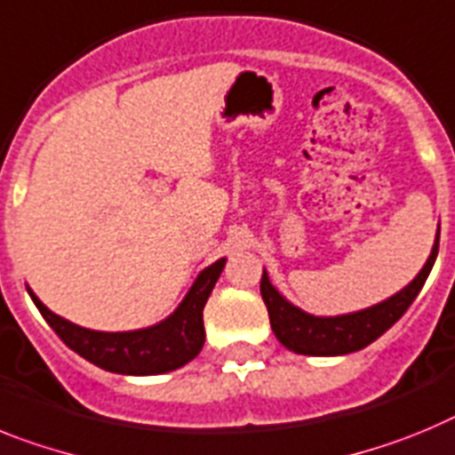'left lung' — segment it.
Returning <instances> with one entry per match:
<instances>
[{
  "label": "left lung",
  "mask_w": 455,
  "mask_h": 455,
  "mask_svg": "<svg viewBox=\"0 0 455 455\" xmlns=\"http://www.w3.org/2000/svg\"><path fill=\"white\" fill-rule=\"evenodd\" d=\"M440 250V227H437L435 243L430 250L428 260L419 270L412 282L405 288H401L392 298L382 302L366 307V309L353 311V314L341 315H314L288 302L275 286L270 276L263 270L260 276V295L267 307L270 325L275 337L279 339L282 346L293 350L298 355H314V357H337V355L357 353L375 339L382 337L394 323L408 311L410 304L419 295L421 286L428 279L433 263L437 259Z\"/></svg>",
  "instance_id": "obj_1"
}]
</instances>
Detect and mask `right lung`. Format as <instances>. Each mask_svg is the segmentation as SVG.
<instances>
[{"instance_id":"add662e5","label":"right lung","mask_w":455,"mask_h":455,"mask_svg":"<svg viewBox=\"0 0 455 455\" xmlns=\"http://www.w3.org/2000/svg\"><path fill=\"white\" fill-rule=\"evenodd\" d=\"M227 259L204 267L189 286L183 302L164 321L130 331H98L66 321L50 311L27 288L41 315L70 350L91 364L121 375H160L176 371L196 357L204 347V307L211 298Z\"/></svg>"}]
</instances>
